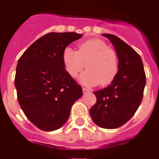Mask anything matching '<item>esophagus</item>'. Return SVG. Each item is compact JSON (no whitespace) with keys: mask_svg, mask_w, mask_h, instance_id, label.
Wrapping results in <instances>:
<instances>
[{"mask_svg":"<svg viewBox=\"0 0 159 159\" xmlns=\"http://www.w3.org/2000/svg\"><path fill=\"white\" fill-rule=\"evenodd\" d=\"M83 92H84V93H88V92H92V90L88 88H83Z\"/></svg>","mask_w":159,"mask_h":159,"instance_id":"obj_1","label":"esophagus"}]
</instances>
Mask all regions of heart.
<instances>
[{"label": "heart", "instance_id": "heart-1", "mask_svg": "<svg viewBox=\"0 0 159 159\" xmlns=\"http://www.w3.org/2000/svg\"><path fill=\"white\" fill-rule=\"evenodd\" d=\"M62 59L66 71L73 78L78 76L86 64L88 69L81 75L80 82L87 86L111 84L119 71L116 51L99 39L82 42L78 45L77 51L66 48Z\"/></svg>", "mask_w": 159, "mask_h": 159}]
</instances>
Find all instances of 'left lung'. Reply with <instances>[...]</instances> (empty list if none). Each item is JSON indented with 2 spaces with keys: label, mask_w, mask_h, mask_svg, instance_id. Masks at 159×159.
<instances>
[{
  "label": "left lung",
  "mask_w": 159,
  "mask_h": 159,
  "mask_svg": "<svg viewBox=\"0 0 159 159\" xmlns=\"http://www.w3.org/2000/svg\"><path fill=\"white\" fill-rule=\"evenodd\" d=\"M116 48L119 71L111 84L94 92L96 102L90 116L102 128L115 129L129 121L139 107L146 85V74L141 57L118 36L102 34Z\"/></svg>",
  "instance_id": "8db88e82"
}]
</instances>
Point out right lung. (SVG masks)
<instances>
[{"label": "right lung", "mask_w": 159, "mask_h": 159, "mask_svg": "<svg viewBox=\"0 0 159 159\" xmlns=\"http://www.w3.org/2000/svg\"><path fill=\"white\" fill-rule=\"evenodd\" d=\"M83 35L49 32L32 43L18 60L15 75L17 99L25 116L39 129L52 131L69 118L82 87L67 72L63 52Z\"/></svg>", "instance_id": "right-lung-1"}]
</instances>
